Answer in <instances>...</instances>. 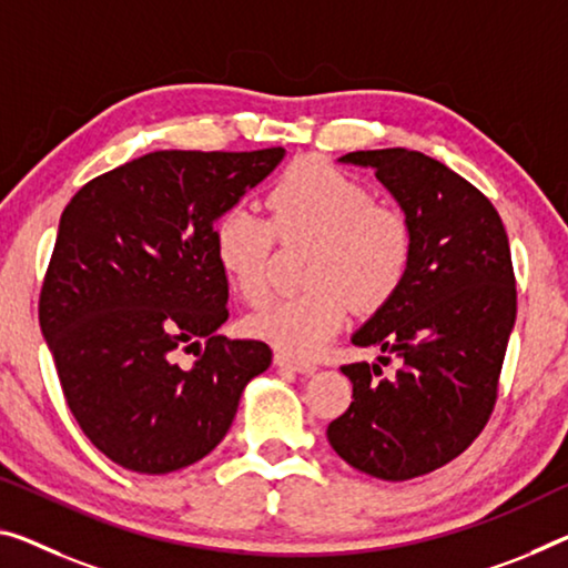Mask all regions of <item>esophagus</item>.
<instances>
[{"label":"esophagus","instance_id":"obj_1","mask_svg":"<svg viewBox=\"0 0 568 568\" xmlns=\"http://www.w3.org/2000/svg\"><path fill=\"white\" fill-rule=\"evenodd\" d=\"M274 363L278 368H286V371H294V373H304L310 375L317 371V363H310V361H300V357H292V355H284V353H276L274 355Z\"/></svg>","mask_w":568,"mask_h":568}]
</instances>
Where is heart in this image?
Returning a JSON list of instances; mask_svg holds the SVG:
<instances>
[{
    "instance_id": "b5f03b06",
    "label": "heart",
    "mask_w": 568,
    "mask_h": 568,
    "mask_svg": "<svg viewBox=\"0 0 568 568\" xmlns=\"http://www.w3.org/2000/svg\"><path fill=\"white\" fill-rule=\"evenodd\" d=\"M268 221L233 207L215 223V256L248 304L272 294V256L282 241L314 239L307 292L282 296L251 317V333L278 351L310 357L339 333L353 310L373 312L412 268L408 217L375 203L373 190L320 156L292 162L266 195Z\"/></svg>"
}]
</instances>
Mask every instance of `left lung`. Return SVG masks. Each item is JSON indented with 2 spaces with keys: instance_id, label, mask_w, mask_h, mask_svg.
<instances>
[{
  "instance_id": "obj_1",
  "label": "left lung",
  "mask_w": 568,
  "mask_h": 568,
  "mask_svg": "<svg viewBox=\"0 0 568 568\" xmlns=\"http://www.w3.org/2000/svg\"><path fill=\"white\" fill-rule=\"evenodd\" d=\"M343 162L375 170L398 200L414 258L400 290L353 335L398 357V368L343 365L353 404L327 439L351 467L400 483L444 467L485 429L516 322V274L495 205L447 164L404 146Z\"/></svg>"
}]
</instances>
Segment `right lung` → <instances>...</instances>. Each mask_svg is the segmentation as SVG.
Listing matches in <instances>:
<instances>
[{"label": "right lung", "instance_id": "right-lung-1", "mask_svg": "<svg viewBox=\"0 0 568 568\" xmlns=\"http://www.w3.org/2000/svg\"><path fill=\"white\" fill-rule=\"evenodd\" d=\"M254 152H150L85 182L60 215L40 329L65 404L101 455L139 475L195 465L229 434L272 351L229 339L215 221L282 162ZM193 352V369L173 357Z\"/></svg>", "mask_w": 568, "mask_h": 568}]
</instances>
